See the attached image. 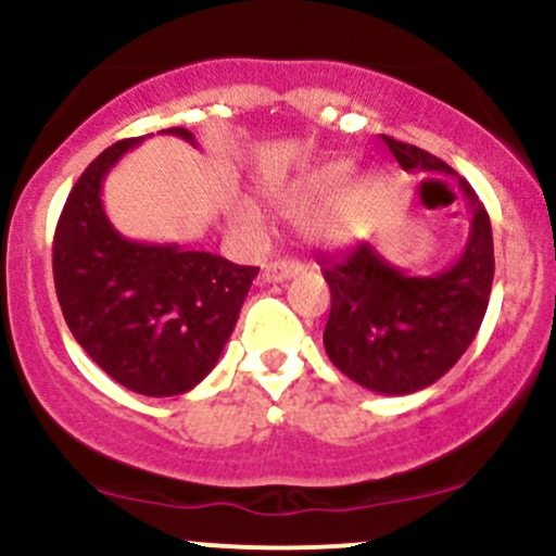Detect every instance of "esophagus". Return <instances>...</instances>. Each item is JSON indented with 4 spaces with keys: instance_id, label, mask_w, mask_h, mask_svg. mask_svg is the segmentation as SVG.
<instances>
[{
    "instance_id": "1",
    "label": "esophagus",
    "mask_w": 556,
    "mask_h": 556,
    "mask_svg": "<svg viewBox=\"0 0 556 556\" xmlns=\"http://www.w3.org/2000/svg\"><path fill=\"white\" fill-rule=\"evenodd\" d=\"M300 269H303L300 261H292V258L271 261V264H266L264 269H261V282H285V279L295 277Z\"/></svg>"
}]
</instances>
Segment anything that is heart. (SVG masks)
Listing matches in <instances>:
<instances>
[{"instance_id":"obj_1","label":"heart","mask_w":556,"mask_h":556,"mask_svg":"<svg viewBox=\"0 0 556 556\" xmlns=\"http://www.w3.org/2000/svg\"><path fill=\"white\" fill-rule=\"evenodd\" d=\"M350 177V164L348 162H331L324 164L308 175H303L300 180H295L285 193L277 195L279 208L287 214H303L308 208L321 206L327 203L329 198H334L340 190L344 188ZM238 222L242 227L256 229L258 227V214L253 208H240L238 212ZM308 235L318 242H344L355 235V214H353V203L348 198H337L331 201L327 208L316 212L308 222Z\"/></svg>"}]
</instances>
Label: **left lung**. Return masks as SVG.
<instances>
[{
  "label": "left lung",
  "instance_id": "8db88e82",
  "mask_svg": "<svg viewBox=\"0 0 556 556\" xmlns=\"http://www.w3.org/2000/svg\"><path fill=\"white\" fill-rule=\"evenodd\" d=\"M405 172L455 175L442 159L413 143L381 136ZM470 214L463 256L433 277H407L371 242L340 258H321L331 290L324 329L329 361L379 394H413L431 387L460 361L486 314L494 282V238L483 203L457 177Z\"/></svg>",
  "mask_w": 556,
  "mask_h": 556
}]
</instances>
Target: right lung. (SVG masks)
<instances>
[{
	"instance_id": "right-lung-1",
	"label": "right lung",
	"mask_w": 556,
	"mask_h": 556,
	"mask_svg": "<svg viewBox=\"0 0 556 556\" xmlns=\"http://www.w3.org/2000/svg\"><path fill=\"white\" fill-rule=\"evenodd\" d=\"M162 132L195 146L185 127ZM138 143L101 151L70 190L52 245L54 287L70 331L101 371L146 397H172L216 366L258 269L127 240L112 227L101 182Z\"/></svg>"
}]
</instances>
